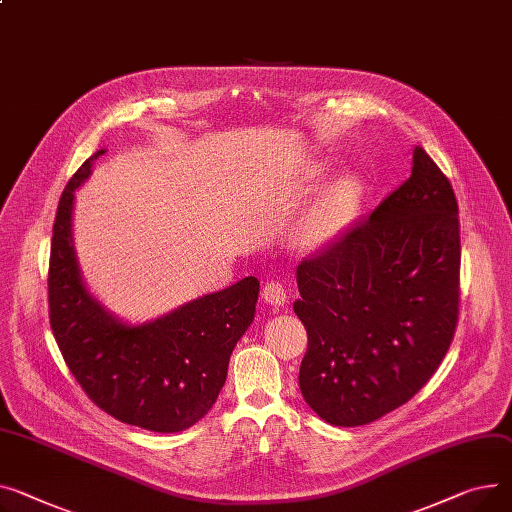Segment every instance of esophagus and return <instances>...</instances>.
<instances>
[{
  "label": "esophagus",
  "instance_id": "1",
  "mask_svg": "<svg viewBox=\"0 0 512 512\" xmlns=\"http://www.w3.org/2000/svg\"><path fill=\"white\" fill-rule=\"evenodd\" d=\"M263 300L271 306H284L286 300H288V294H286V288L280 284V282H269L265 284L263 292H261Z\"/></svg>",
  "mask_w": 512,
  "mask_h": 512
}]
</instances>
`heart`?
I'll use <instances>...</instances> for the list:
<instances>
[{
	"label": "heart",
	"instance_id": "heart-1",
	"mask_svg": "<svg viewBox=\"0 0 512 512\" xmlns=\"http://www.w3.org/2000/svg\"><path fill=\"white\" fill-rule=\"evenodd\" d=\"M362 185L356 177L335 179L306 212L296 228V243L304 251H319L333 243L358 216Z\"/></svg>",
	"mask_w": 512,
	"mask_h": 512
}]
</instances>
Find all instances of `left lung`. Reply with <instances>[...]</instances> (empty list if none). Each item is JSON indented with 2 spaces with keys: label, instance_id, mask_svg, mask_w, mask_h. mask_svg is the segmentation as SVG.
I'll return each mask as SVG.
<instances>
[{
  "label": "left lung",
  "instance_id": "1",
  "mask_svg": "<svg viewBox=\"0 0 512 512\" xmlns=\"http://www.w3.org/2000/svg\"><path fill=\"white\" fill-rule=\"evenodd\" d=\"M459 267L453 187L416 146L412 177L296 267L309 335L298 385L321 420L370 424L430 381L455 335Z\"/></svg>",
  "mask_w": 512,
  "mask_h": 512
}]
</instances>
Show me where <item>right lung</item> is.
Listing matches in <instances>:
<instances>
[{
    "label": "right lung",
    "instance_id": "right-lung-1",
    "mask_svg": "<svg viewBox=\"0 0 512 512\" xmlns=\"http://www.w3.org/2000/svg\"><path fill=\"white\" fill-rule=\"evenodd\" d=\"M94 152L61 193L51 238L49 319L55 342L86 395L109 416L152 432H181L210 412L230 354L255 317L259 280L249 276L154 321L131 325L86 288L74 249V191Z\"/></svg>",
    "mask_w": 512,
    "mask_h": 512
}]
</instances>
